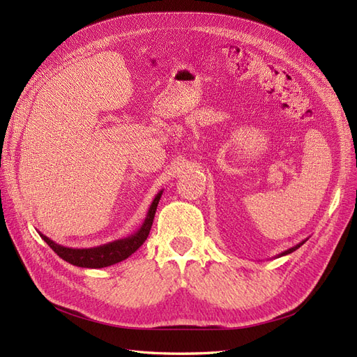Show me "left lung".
<instances>
[{
  "label": "left lung",
  "instance_id": "1",
  "mask_svg": "<svg viewBox=\"0 0 357 357\" xmlns=\"http://www.w3.org/2000/svg\"><path fill=\"white\" fill-rule=\"evenodd\" d=\"M308 240V238H307ZM307 240H304V241H301L299 244H296V245H294V247H290V248H287V250H284V252H282L280 255H277L275 257H282V256H286V255H289V253H291V252H295V250H298V248L304 244Z\"/></svg>",
  "mask_w": 357,
  "mask_h": 357
}]
</instances>
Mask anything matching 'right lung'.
I'll use <instances>...</instances> for the list:
<instances>
[{
	"label": "right lung",
	"instance_id": "right-lung-1",
	"mask_svg": "<svg viewBox=\"0 0 357 357\" xmlns=\"http://www.w3.org/2000/svg\"><path fill=\"white\" fill-rule=\"evenodd\" d=\"M162 192L164 190H159L158 195L152 201V204H150L149 211L146 214V219H144L143 225L139 226V229L137 232H134L132 235L126 236V238L114 240L112 243H107V244H102L98 247H91V248H71V247L56 244L55 241L50 240L49 236L43 235L41 232H38V234L41 238L47 243V245L52 248L53 252H55L61 259H63V261L71 264V265L82 266V268H104V266L114 265L117 262L125 261L126 257L135 253L138 248L143 245V243L147 240L150 228H152V225H153L155 213L158 208L159 199L162 197Z\"/></svg>",
	"mask_w": 357,
	"mask_h": 357
}]
</instances>
